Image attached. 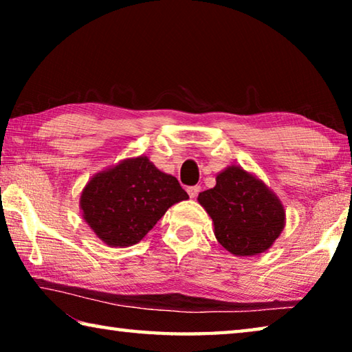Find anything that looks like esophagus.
I'll use <instances>...</instances> for the list:
<instances>
[{"label": "esophagus", "mask_w": 352, "mask_h": 352, "mask_svg": "<svg viewBox=\"0 0 352 352\" xmlns=\"http://www.w3.org/2000/svg\"><path fill=\"white\" fill-rule=\"evenodd\" d=\"M199 192H200V186H190V188H188V194H189L190 199L197 197Z\"/></svg>", "instance_id": "1"}]
</instances>
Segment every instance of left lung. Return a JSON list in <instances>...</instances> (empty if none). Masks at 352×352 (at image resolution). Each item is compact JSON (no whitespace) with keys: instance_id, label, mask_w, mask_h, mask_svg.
<instances>
[{"instance_id":"obj_1","label":"left lung","mask_w":352,"mask_h":352,"mask_svg":"<svg viewBox=\"0 0 352 352\" xmlns=\"http://www.w3.org/2000/svg\"><path fill=\"white\" fill-rule=\"evenodd\" d=\"M197 200L212 219L216 239L234 256L267 252L285 226V210L278 195L237 164L219 172L216 186L200 192Z\"/></svg>"}]
</instances>
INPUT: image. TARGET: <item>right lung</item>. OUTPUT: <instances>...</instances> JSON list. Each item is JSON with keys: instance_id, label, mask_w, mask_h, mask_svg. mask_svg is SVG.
<instances>
[{"instance_id": "add662e5", "label": "right lung", "mask_w": 352, "mask_h": 352, "mask_svg": "<svg viewBox=\"0 0 352 352\" xmlns=\"http://www.w3.org/2000/svg\"><path fill=\"white\" fill-rule=\"evenodd\" d=\"M188 199L175 177L140 155L93 175L82 189L79 206L100 241L126 248L142 241L172 205Z\"/></svg>"}]
</instances>
